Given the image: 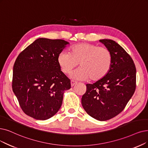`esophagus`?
<instances>
[{"label":"esophagus","instance_id":"obj_1","mask_svg":"<svg viewBox=\"0 0 148 148\" xmlns=\"http://www.w3.org/2000/svg\"><path fill=\"white\" fill-rule=\"evenodd\" d=\"M76 82H77L75 80H71V86H72V87L75 84H76Z\"/></svg>","mask_w":148,"mask_h":148}]
</instances>
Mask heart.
I'll list each match as a JSON object with an SVG mask.
<instances>
[{
    "mask_svg": "<svg viewBox=\"0 0 148 148\" xmlns=\"http://www.w3.org/2000/svg\"><path fill=\"white\" fill-rule=\"evenodd\" d=\"M57 62L65 74L71 72L79 63L81 67L72 74L73 78L92 81L101 80L111 69L112 56L110 50L104 47L90 43H79L73 45L70 53L61 51Z\"/></svg>",
    "mask_w": 148,
    "mask_h": 148,
    "instance_id": "1",
    "label": "heart"
}]
</instances>
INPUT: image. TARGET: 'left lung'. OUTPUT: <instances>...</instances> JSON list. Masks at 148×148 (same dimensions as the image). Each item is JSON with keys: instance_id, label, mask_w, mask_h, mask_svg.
<instances>
[{"instance_id": "obj_1", "label": "left lung", "mask_w": 148, "mask_h": 148, "mask_svg": "<svg viewBox=\"0 0 148 148\" xmlns=\"http://www.w3.org/2000/svg\"><path fill=\"white\" fill-rule=\"evenodd\" d=\"M99 42L111 52V69L101 80L86 84L81 103L90 116L106 121L121 112L132 97L136 88V68L131 56L114 40L101 39Z\"/></svg>"}]
</instances>
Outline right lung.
Instances as JSON below:
<instances>
[{
	"label": "right lung",
	"mask_w": 148,
	"mask_h": 148,
	"mask_svg": "<svg viewBox=\"0 0 148 148\" xmlns=\"http://www.w3.org/2000/svg\"><path fill=\"white\" fill-rule=\"evenodd\" d=\"M69 44L62 39L39 38L16 58L12 88L26 115L45 120L60 110L64 91L70 89L71 84L57 58Z\"/></svg>",
	"instance_id": "obj_1"
}]
</instances>
